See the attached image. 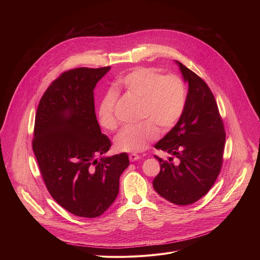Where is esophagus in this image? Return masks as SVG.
<instances>
[{"mask_svg": "<svg viewBox=\"0 0 260 260\" xmlns=\"http://www.w3.org/2000/svg\"><path fill=\"white\" fill-rule=\"evenodd\" d=\"M128 157H129V160H131V161H136V160L140 159V155L137 154V153H131Z\"/></svg>", "mask_w": 260, "mask_h": 260, "instance_id": "obj_1", "label": "esophagus"}]
</instances>
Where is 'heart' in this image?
I'll return each instance as SVG.
<instances>
[{"label": "heart", "instance_id": "1", "mask_svg": "<svg viewBox=\"0 0 260 260\" xmlns=\"http://www.w3.org/2000/svg\"><path fill=\"white\" fill-rule=\"evenodd\" d=\"M121 84L128 95L141 101L139 118L143 122L124 127L116 137L115 146L120 151L141 152L157 139L159 131L168 133L179 122L186 108L187 88L176 74L164 75L157 69L147 67L127 73ZM117 100L116 92L109 91L98 111L101 125L111 132L119 125Z\"/></svg>", "mask_w": 260, "mask_h": 260}]
</instances>
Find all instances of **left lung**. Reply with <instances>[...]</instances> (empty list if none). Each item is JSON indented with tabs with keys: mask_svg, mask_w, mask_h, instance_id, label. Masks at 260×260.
I'll use <instances>...</instances> for the list:
<instances>
[{
	"mask_svg": "<svg viewBox=\"0 0 260 260\" xmlns=\"http://www.w3.org/2000/svg\"><path fill=\"white\" fill-rule=\"evenodd\" d=\"M188 82L187 104L179 122L157 144L156 149L178 158L154 155L160 172L153 180L155 191L169 202L186 206L196 203L215 183L223 162L225 131L216 100L207 83L177 61Z\"/></svg>",
	"mask_w": 260,
	"mask_h": 260,
	"instance_id": "8db88e82",
	"label": "left lung"
}]
</instances>
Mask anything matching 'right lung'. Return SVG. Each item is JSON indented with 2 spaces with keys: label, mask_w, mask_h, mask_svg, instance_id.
<instances>
[{
  "label": "right lung",
  "mask_w": 260,
  "mask_h": 260,
  "mask_svg": "<svg viewBox=\"0 0 260 260\" xmlns=\"http://www.w3.org/2000/svg\"><path fill=\"white\" fill-rule=\"evenodd\" d=\"M111 67L68 70L51 82L36 112L32 151L55 202L70 213L101 216L115 201L126 153L100 156L111 147L101 133L93 89Z\"/></svg>",
  "instance_id": "right-lung-1"
}]
</instances>
